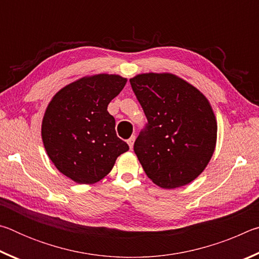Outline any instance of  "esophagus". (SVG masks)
Listing matches in <instances>:
<instances>
[{
    "label": "esophagus",
    "mask_w": 259,
    "mask_h": 259,
    "mask_svg": "<svg viewBox=\"0 0 259 259\" xmlns=\"http://www.w3.org/2000/svg\"><path fill=\"white\" fill-rule=\"evenodd\" d=\"M135 139H136V137L135 136H131V137L126 140V142H128V145H129V147H130V150H133V147H134V143H135Z\"/></svg>",
    "instance_id": "1"
}]
</instances>
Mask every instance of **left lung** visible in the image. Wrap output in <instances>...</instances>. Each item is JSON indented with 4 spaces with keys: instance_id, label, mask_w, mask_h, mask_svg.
<instances>
[{
    "instance_id": "1",
    "label": "left lung",
    "mask_w": 259,
    "mask_h": 259,
    "mask_svg": "<svg viewBox=\"0 0 259 259\" xmlns=\"http://www.w3.org/2000/svg\"><path fill=\"white\" fill-rule=\"evenodd\" d=\"M130 84L147 119L134 145L144 171L165 190L187 185L205 169L216 147L210 103L170 73L139 74Z\"/></svg>"
}]
</instances>
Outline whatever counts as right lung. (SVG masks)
Listing matches in <instances>:
<instances>
[{"mask_svg": "<svg viewBox=\"0 0 259 259\" xmlns=\"http://www.w3.org/2000/svg\"><path fill=\"white\" fill-rule=\"evenodd\" d=\"M125 83L115 74L85 76L60 89L48 105L43 145L56 168L77 184L99 182L129 150L116 136L115 120L107 111Z\"/></svg>", "mask_w": 259, "mask_h": 259, "instance_id": "add662e5", "label": "right lung"}]
</instances>
